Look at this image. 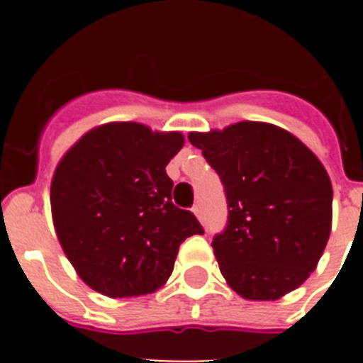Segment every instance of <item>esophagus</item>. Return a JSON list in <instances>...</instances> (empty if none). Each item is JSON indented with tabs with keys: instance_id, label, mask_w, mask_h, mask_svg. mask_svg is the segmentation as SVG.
I'll list each match as a JSON object with an SVG mask.
<instances>
[{
	"instance_id": "obj_1",
	"label": "esophagus",
	"mask_w": 363,
	"mask_h": 363,
	"mask_svg": "<svg viewBox=\"0 0 363 363\" xmlns=\"http://www.w3.org/2000/svg\"><path fill=\"white\" fill-rule=\"evenodd\" d=\"M192 213L196 214V216L200 218V220H203V213H201V205L200 203H196V205H194V207H192Z\"/></svg>"
}]
</instances>
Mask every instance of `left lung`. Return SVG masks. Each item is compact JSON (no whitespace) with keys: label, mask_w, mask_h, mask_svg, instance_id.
<instances>
[{"label":"left lung","mask_w":363,"mask_h":363,"mask_svg":"<svg viewBox=\"0 0 363 363\" xmlns=\"http://www.w3.org/2000/svg\"><path fill=\"white\" fill-rule=\"evenodd\" d=\"M220 176L227 225L213 238L227 284L247 300H278L316 269L331 234L333 187L320 160L287 130L240 121L191 133Z\"/></svg>","instance_id":"left-lung-1"}]
</instances>
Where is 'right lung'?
I'll list each match as a JSON object with an SVG mask.
<instances>
[{
  "instance_id": "add662e5",
  "label": "right lung",
  "mask_w": 363,
  "mask_h": 363,
  "mask_svg": "<svg viewBox=\"0 0 363 363\" xmlns=\"http://www.w3.org/2000/svg\"><path fill=\"white\" fill-rule=\"evenodd\" d=\"M179 133L107 123L86 133L57 165L50 207L57 240L79 278L111 298L162 287L179 245L203 227L172 203L165 167Z\"/></svg>"
}]
</instances>
